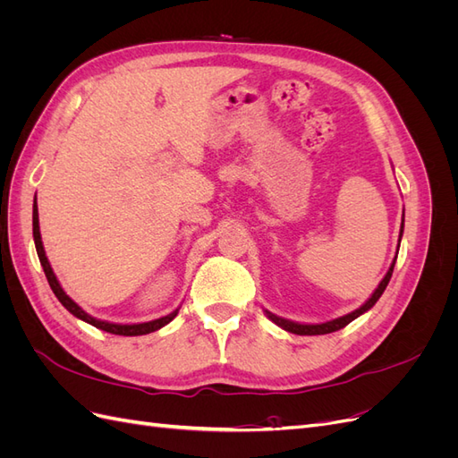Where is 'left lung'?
<instances>
[{
	"mask_svg": "<svg viewBox=\"0 0 458 458\" xmlns=\"http://www.w3.org/2000/svg\"><path fill=\"white\" fill-rule=\"evenodd\" d=\"M401 234H403V221H401V231H399V241H401ZM399 250V248H397ZM397 259V258H395ZM395 259L392 261V266H390V269H387V273H386V276L384 279L380 281V284H378V288L374 290L372 293V296L363 303L361 308L359 310H355V311H352V313H348V315H344V317H338V318H335V321H328V323H323V325H300V323H293V321H286V318H281V317H276V315H273V313H269V311H266V315L271 318V321L275 323V325H279L281 328H284V330H288V332H293V335H301V336H315V335H328V332H336V330H340V328H344L345 325H350L353 318H357L359 315H363L365 311H369L374 303L378 301V298L382 296V293L386 290V286H387V283H390V279H392V273H394V267H395Z\"/></svg>",
	"mask_w": 458,
	"mask_h": 458,
	"instance_id": "1",
	"label": "left lung"
}]
</instances>
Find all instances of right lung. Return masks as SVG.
<instances>
[{
  "instance_id": "right-lung-1",
  "label": "right lung",
  "mask_w": 458,
  "mask_h": 458,
  "mask_svg": "<svg viewBox=\"0 0 458 458\" xmlns=\"http://www.w3.org/2000/svg\"><path fill=\"white\" fill-rule=\"evenodd\" d=\"M32 231H34V242H36V252H38V258H39V263L41 267H44V273L47 276V283L53 290V294L59 298V301L63 303V306L71 311L74 317L81 318V321H86L89 325H93L95 328H101L105 332H110V335H120V336H141V335H148V332H155L158 328H162L164 325H168L172 318L177 315V310L170 315L165 317H160V318H155V321H148V323H140V325H114V323H106V321H99V318H93L91 315H88L84 310H81L78 303L74 300L68 298L64 294V290L61 288L57 276H55L49 261H47V256H46V250H44V244H41V234H39V221H38V204L34 200V212H32Z\"/></svg>"
}]
</instances>
